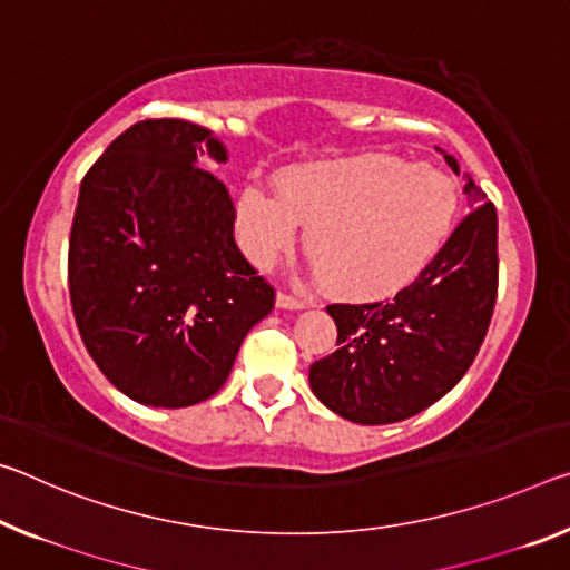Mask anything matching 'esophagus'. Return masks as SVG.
I'll return each mask as SVG.
<instances>
[{
	"instance_id": "1",
	"label": "esophagus",
	"mask_w": 570,
	"mask_h": 570,
	"mask_svg": "<svg viewBox=\"0 0 570 570\" xmlns=\"http://www.w3.org/2000/svg\"><path fill=\"white\" fill-rule=\"evenodd\" d=\"M276 306H278V309H292V312H296V309H306V306H309V302L296 299V296L282 292V294H276Z\"/></svg>"
}]
</instances>
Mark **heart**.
<instances>
[{
	"label": "heart",
	"mask_w": 570,
	"mask_h": 570,
	"mask_svg": "<svg viewBox=\"0 0 570 570\" xmlns=\"http://www.w3.org/2000/svg\"><path fill=\"white\" fill-rule=\"evenodd\" d=\"M274 187H240L233 233L243 256L271 268L304 225L314 271L345 299H377L415 282L444 248L459 205L444 171L385 151L286 165Z\"/></svg>",
	"instance_id": "obj_1"
}]
</instances>
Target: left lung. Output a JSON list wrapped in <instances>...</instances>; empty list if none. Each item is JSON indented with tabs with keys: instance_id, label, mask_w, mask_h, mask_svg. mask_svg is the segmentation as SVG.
Wrapping results in <instances>:
<instances>
[{
	"instance_id": "8db88e82",
	"label": "left lung",
	"mask_w": 570,
	"mask_h": 570,
	"mask_svg": "<svg viewBox=\"0 0 570 570\" xmlns=\"http://www.w3.org/2000/svg\"><path fill=\"white\" fill-rule=\"evenodd\" d=\"M439 151L459 175V161ZM464 195L474 210L411 286L391 302L327 306L340 347L309 367V385L342 419H411L474 363L497 299V210L466 171Z\"/></svg>"
}]
</instances>
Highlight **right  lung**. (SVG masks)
I'll list each match as a JSON object with an SVG mask.
<instances>
[{
  "label": "right lung",
  "mask_w": 570,
  "mask_h": 570,
  "mask_svg": "<svg viewBox=\"0 0 570 570\" xmlns=\"http://www.w3.org/2000/svg\"><path fill=\"white\" fill-rule=\"evenodd\" d=\"M228 149L205 126L126 129L80 183L70 304L86 350L124 395L187 409L228 381L274 288L233 238V200L207 167Z\"/></svg>",
  "instance_id": "add662e5"
}]
</instances>
